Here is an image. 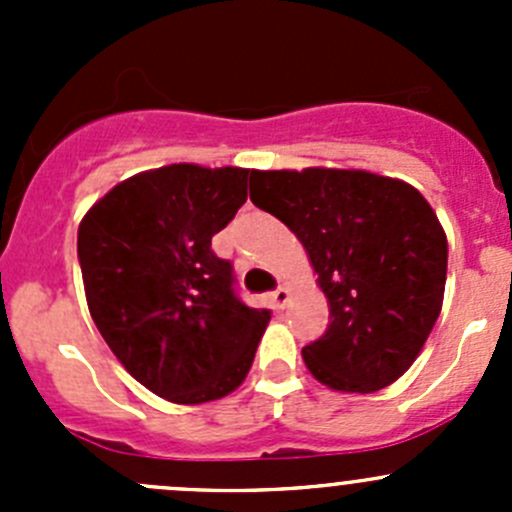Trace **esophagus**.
Instances as JSON below:
<instances>
[{
  "mask_svg": "<svg viewBox=\"0 0 512 512\" xmlns=\"http://www.w3.org/2000/svg\"><path fill=\"white\" fill-rule=\"evenodd\" d=\"M272 302H275V307H285V304L289 302V289L287 287H280L272 292Z\"/></svg>",
  "mask_w": 512,
  "mask_h": 512,
  "instance_id": "34e87169",
  "label": "esophagus"
}]
</instances>
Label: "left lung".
<instances>
[{"label": "left lung", "mask_w": 512, "mask_h": 512, "mask_svg": "<svg viewBox=\"0 0 512 512\" xmlns=\"http://www.w3.org/2000/svg\"><path fill=\"white\" fill-rule=\"evenodd\" d=\"M250 200L302 242L329 304L322 339L302 349L332 391L374 394L406 374L443 307L446 230L399 178L359 168L255 170Z\"/></svg>", "instance_id": "left-lung-1"}]
</instances>
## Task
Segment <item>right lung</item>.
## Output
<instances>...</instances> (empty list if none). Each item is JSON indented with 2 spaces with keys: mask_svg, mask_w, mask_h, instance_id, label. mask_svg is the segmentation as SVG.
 <instances>
[{
  "mask_svg": "<svg viewBox=\"0 0 512 512\" xmlns=\"http://www.w3.org/2000/svg\"><path fill=\"white\" fill-rule=\"evenodd\" d=\"M250 168L170 163L113 185L79 225L89 312L108 349L148 391L208 404L245 381L270 312L232 294L215 232L247 200Z\"/></svg>",
  "mask_w": 512,
  "mask_h": 512,
  "instance_id": "obj_1",
  "label": "right lung"
}]
</instances>
